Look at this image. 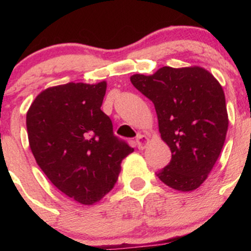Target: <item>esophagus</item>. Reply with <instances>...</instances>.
<instances>
[{
	"label": "esophagus",
	"instance_id": "1",
	"mask_svg": "<svg viewBox=\"0 0 251 251\" xmlns=\"http://www.w3.org/2000/svg\"><path fill=\"white\" fill-rule=\"evenodd\" d=\"M149 142V137L146 135H138L136 138V144H137L138 149H144Z\"/></svg>",
	"mask_w": 251,
	"mask_h": 251
}]
</instances>
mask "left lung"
I'll list each match as a JSON object with an SVG mask.
<instances>
[{"mask_svg": "<svg viewBox=\"0 0 251 251\" xmlns=\"http://www.w3.org/2000/svg\"><path fill=\"white\" fill-rule=\"evenodd\" d=\"M130 80L153 102L159 132L173 154L156 176L176 191H194L207 178L226 140L228 115L221 85L201 67H163Z\"/></svg>", "mask_w": 251, "mask_h": 251, "instance_id": "8db88e82", "label": "left lung"}]
</instances>
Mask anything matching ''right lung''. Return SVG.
<instances>
[{"label": "right lung", "mask_w": 251, "mask_h": 251, "mask_svg": "<svg viewBox=\"0 0 251 251\" xmlns=\"http://www.w3.org/2000/svg\"><path fill=\"white\" fill-rule=\"evenodd\" d=\"M107 82H69L42 91L30 105L26 128L37 165L60 192L83 205L113 189L121 161L132 153L100 110Z\"/></svg>", "instance_id": "add662e5"}]
</instances>
